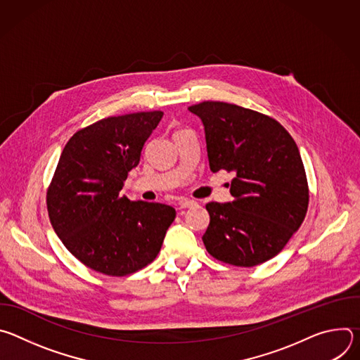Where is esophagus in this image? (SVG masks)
I'll list each match as a JSON object with an SVG mask.
<instances>
[{
    "label": "esophagus",
    "mask_w": 360,
    "mask_h": 360,
    "mask_svg": "<svg viewBox=\"0 0 360 360\" xmlns=\"http://www.w3.org/2000/svg\"><path fill=\"white\" fill-rule=\"evenodd\" d=\"M196 200H192V199H184V200H179L178 202V210H185V208H193L196 207Z\"/></svg>",
    "instance_id": "1"
}]
</instances>
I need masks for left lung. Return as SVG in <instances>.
<instances>
[{"instance_id": "left-lung-1", "label": "left lung", "mask_w": 360, "mask_h": 360, "mask_svg": "<svg viewBox=\"0 0 360 360\" xmlns=\"http://www.w3.org/2000/svg\"><path fill=\"white\" fill-rule=\"evenodd\" d=\"M205 129L212 172H233L232 202H210L207 250L235 266H255L276 256L302 225L307 203L299 149L274 118L219 101L188 108Z\"/></svg>"}]
</instances>
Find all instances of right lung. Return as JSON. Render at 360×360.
Segmentation results:
<instances>
[{"label": "right lung", "mask_w": 360, "mask_h": 360, "mask_svg": "<svg viewBox=\"0 0 360 360\" xmlns=\"http://www.w3.org/2000/svg\"><path fill=\"white\" fill-rule=\"evenodd\" d=\"M162 111L101 120L67 142L46 192L51 225L85 266L110 276L134 274L157 258L176 212L129 200L120 191Z\"/></svg>", "instance_id": "1"}]
</instances>
